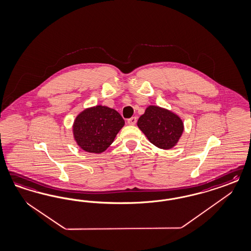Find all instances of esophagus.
<instances>
[{"label":"esophagus","instance_id":"esophagus-1","mask_svg":"<svg viewBox=\"0 0 251 251\" xmlns=\"http://www.w3.org/2000/svg\"><path fill=\"white\" fill-rule=\"evenodd\" d=\"M137 123V117H131L129 119H127V124L130 126H134Z\"/></svg>","mask_w":251,"mask_h":251}]
</instances>
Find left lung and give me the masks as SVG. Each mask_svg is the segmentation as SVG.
Instances as JSON below:
<instances>
[{
  "mask_svg": "<svg viewBox=\"0 0 251 251\" xmlns=\"http://www.w3.org/2000/svg\"><path fill=\"white\" fill-rule=\"evenodd\" d=\"M138 126L153 145L168 150L177 143L184 125L176 114L158 106H149L138 121Z\"/></svg>",
  "mask_w": 251,
  "mask_h": 251,
  "instance_id": "1",
  "label": "left lung"
}]
</instances>
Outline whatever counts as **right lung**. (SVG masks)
I'll list each match as a JSON object with an SVG mask.
<instances>
[{
  "label": "right lung",
  "instance_id": "add662e5",
  "mask_svg": "<svg viewBox=\"0 0 251 251\" xmlns=\"http://www.w3.org/2000/svg\"><path fill=\"white\" fill-rule=\"evenodd\" d=\"M124 125L118 112L106 106H96L77 115L74 123V136L85 151L100 153L113 143Z\"/></svg>",
  "mask_w": 251,
  "mask_h": 251
}]
</instances>
